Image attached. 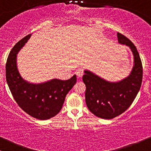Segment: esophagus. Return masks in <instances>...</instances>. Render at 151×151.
Here are the masks:
<instances>
[{"label":"esophagus","mask_w":151,"mask_h":151,"mask_svg":"<svg viewBox=\"0 0 151 151\" xmlns=\"http://www.w3.org/2000/svg\"><path fill=\"white\" fill-rule=\"evenodd\" d=\"M76 75L78 76V78H81L83 76V70L82 68H78L76 70Z\"/></svg>","instance_id":"obj_1"}]
</instances>
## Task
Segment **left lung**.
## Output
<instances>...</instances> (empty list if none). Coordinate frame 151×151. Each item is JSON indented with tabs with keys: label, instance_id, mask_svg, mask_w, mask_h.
Masks as SVG:
<instances>
[{
	"label": "left lung",
	"instance_id": "obj_1",
	"mask_svg": "<svg viewBox=\"0 0 151 151\" xmlns=\"http://www.w3.org/2000/svg\"><path fill=\"white\" fill-rule=\"evenodd\" d=\"M118 40L129 46L134 65L131 74L119 82H108L88 70L83 81L86 85V103L88 110L97 117L112 119L125 112L132 104L142 81V65L137 48L125 35L118 32Z\"/></svg>",
	"mask_w": 151,
	"mask_h": 151
}]
</instances>
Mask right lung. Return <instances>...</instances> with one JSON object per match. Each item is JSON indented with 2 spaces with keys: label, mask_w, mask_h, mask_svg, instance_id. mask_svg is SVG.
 <instances>
[{
  "label": "right lung",
  "mask_w": 151,
  "mask_h": 151,
  "mask_svg": "<svg viewBox=\"0 0 151 151\" xmlns=\"http://www.w3.org/2000/svg\"><path fill=\"white\" fill-rule=\"evenodd\" d=\"M30 34L15 44L6 64V78L14 99L25 113L39 120H46L58 114L65 97L76 83V76L66 81L53 79L41 84L29 83L22 78L17 67V54Z\"/></svg>",
  "instance_id": "1"
}]
</instances>
